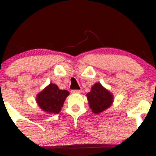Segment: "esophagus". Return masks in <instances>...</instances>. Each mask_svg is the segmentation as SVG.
<instances>
[{"label":"esophagus","mask_w":156,"mask_h":156,"mask_svg":"<svg viewBox=\"0 0 156 156\" xmlns=\"http://www.w3.org/2000/svg\"><path fill=\"white\" fill-rule=\"evenodd\" d=\"M71 92H72V94H81V90H72Z\"/></svg>","instance_id":"34e87169"}]
</instances>
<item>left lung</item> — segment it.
<instances>
[{
  "mask_svg": "<svg viewBox=\"0 0 156 156\" xmlns=\"http://www.w3.org/2000/svg\"><path fill=\"white\" fill-rule=\"evenodd\" d=\"M90 108L94 114H100L112 105L114 96L100 83L97 82L91 87V90L87 94Z\"/></svg>",
  "mask_w": 156,
  "mask_h": 156,
  "instance_id": "obj_1",
  "label": "left lung"
}]
</instances>
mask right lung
<instances>
[{"label":"right lung","mask_w":156,"mask_h":156,"mask_svg":"<svg viewBox=\"0 0 156 156\" xmlns=\"http://www.w3.org/2000/svg\"><path fill=\"white\" fill-rule=\"evenodd\" d=\"M69 95V91L60 90L56 84L50 83L37 94L36 102L41 109L48 114H57Z\"/></svg>","instance_id":"1"}]
</instances>
